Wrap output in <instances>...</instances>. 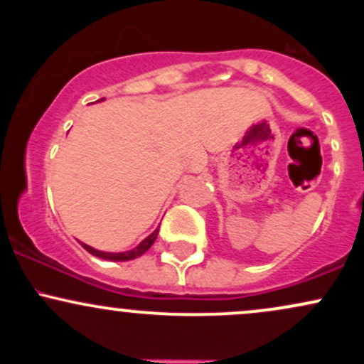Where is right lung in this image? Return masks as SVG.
Returning <instances> with one entry per match:
<instances>
[{
  "label": "right lung",
  "instance_id": "add662e5",
  "mask_svg": "<svg viewBox=\"0 0 364 364\" xmlns=\"http://www.w3.org/2000/svg\"><path fill=\"white\" fill-rule=\"evenodd\" d=\"M99 101H102V99H99ZM157 235H159V229H156V231H154L152 235H150L149 237H145V240L141 241V243H140L139 246H136V248L129 250V252H123V253H107V252H99V250H94V248H92V246H89V245H83V243H82V246H83V248L87 250V252L94 255V257L102 258V260L127 262V260H133V258L140 257V255H144L145 252H147V250L150 248V246L154 245V241H156Z\"/></svg>",
  "mask_w": 364,
  "mask_h": 364
}]
</instances>
